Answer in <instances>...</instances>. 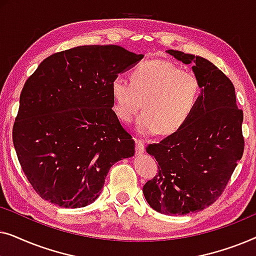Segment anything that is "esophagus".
<instances>
[{
  "label": "esophagus",
  "instance_id": "34e87169",
  "mask_svg": "<svg viewBox=\"0 0 256 256\" xmlns=\"http://www.w3.org/2000/svg\"><path fill=\"white\" fill-rule=\"evenodd\" d=\"M135 150H136V154H138V155H141V154L144 152V142L142 141V140H138V138H135Z\"/></svg>",
  "mask_w": 256,
  "mask_h": 256
}]
</instances>
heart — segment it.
I'll use <instances>...</instances> for the list:
<instances>
[{
	"instance_id": "1",
	"label": "heart",
	"mask_w": 256,
	"mask_h": 256,
	"mask_svg": "<svg viewBox=\"0 0 256 256\" xmlns=\"http://www.w3.org/2000/svg\"><path fill=\"white\" fill-rule=\"evenodd\" d=\"M129 82L122 76L112 82L113 110L122 122L132 121L141 110L136 129L140 134L171 135L182 129L200 99L198 76L169 62H142L132 70Z\"/></svg>"
}]
</instances>
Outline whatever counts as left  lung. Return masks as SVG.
I'll list each match as a JSON object with an SVG mask.
<instances>
[{
	"label": "left lung",
	"instance_id": "1",
	"mask_svg": "<svg viewBox=\"0 0 256 256\" xmlns=\"http://www.w3.org/2000/svg\"><path fill=\"white\" fill-rule=\"evenodd\" d=\"M166 52L192 64L202 94L183 128L146 146L160 166L143 194L155 211L184 216L212 205L225 190L244 154V113L236 106L232 82L216 65L199 56Z\"/></svg>",
	"mask_w": 256,
	"mask_h": 256
}]
</instances>
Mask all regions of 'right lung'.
I'll return each mask as SVG.
<instances>
[{"label":"right lung","mask_w":256,"mask_h":256,"mask_svg":"<svg viewBox=\"0 0 256 256\" xmlns=\"http://www.w3.org/2000/svg\"><path fill=\"white\" fill-rule=\"evenodd\" d=\"M142 58L118 45H85L51 54L28 78L12 141L23 172L45 200L87 206L110 166L134 156V140L112 110V82Z\"/></svg>","instance_id":"right-lung-1"}]
</instances>
